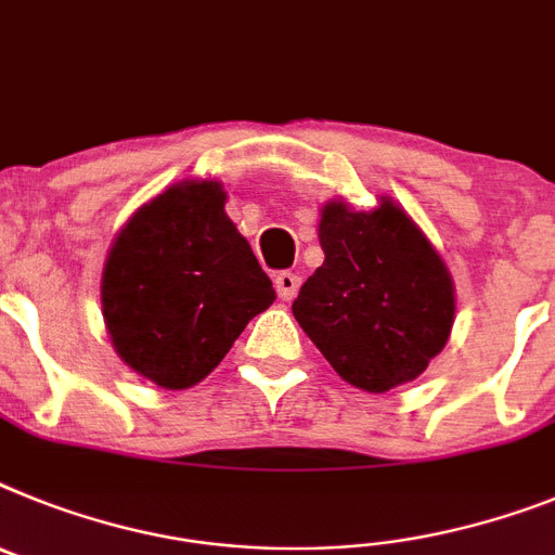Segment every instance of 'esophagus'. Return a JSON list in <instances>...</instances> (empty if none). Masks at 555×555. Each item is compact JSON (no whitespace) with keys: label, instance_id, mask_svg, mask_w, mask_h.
Masks as SVG:
<instances>
[{"label":"esophagus","instance_id":"1","mask_svg":"<svg viewBox=\"0 0 555 555\" xmlns=\"http://www.w3.org/2000/svg\"><path fill=\"white\" fill-rule=\"evenodd\" d=\"M302 278L297 272H278L274 274V288H278V295L281 300H295L297 292H300Z\"/></svg>","mask_w":555,"mask_h":555}]
</instances>
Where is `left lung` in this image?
<instances>
[{"label": "left lung", "instance_id": "left-lung-1", "mask_svg": "<svg viewBox=\"0 0 555 555\" xmlns=\"http://www.w3.org/2000/svg\"><path fill=\"white\" fill-rule=\"evenodd\" d=\"M323 267L292 302L295 320L348 385L387 392L426 371L454 323V283L424 232L392 198L320 216Z\"/></svg>", "mask_w": 555, "mask_h": 555}]
</instances>
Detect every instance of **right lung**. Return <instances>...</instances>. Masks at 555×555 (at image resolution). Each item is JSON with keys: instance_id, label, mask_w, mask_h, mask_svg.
I'll return each mask as SVG.
<instances>
[{"instance_id": "right-lung-1", "label": "right lung", "mask_w": 555, "mask_h": 555, "mask_svg": "<svg viewBox=\"0 0 555 555\" xmlns=\"http://www.w3.org/2000/svg\"><path fill=\"white\" fill-rule=\"evenodd\" d=\"M224 202L210 179L170 184L126 221L106 255L101 302L112 345L165 390L198 385L274 300Z\"/></svg>"}]
</instances>
